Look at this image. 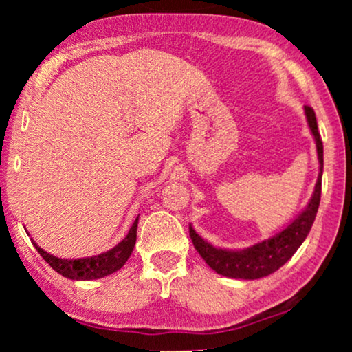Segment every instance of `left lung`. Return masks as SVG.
<instances>
[{"mask_svg": "<svg viewBox=\"0 0 352 352\" xmlns=\"http://www.w3.org/2000/svg\"><path fill=\"white\" fill-rule=\"evenodd\" d=\"M305 113L316 141L317 158H319V177H317L309 204L306 205V208L285 229L248 248L228 250L213 247V245L201 239L192 226H189V235L195 250L205 259V263L213 271L221 274V276L230 278H243V280H254V278L266 277L269 274L276 272L278 267H282L295 254L296 250L301 247V243L305 242L307 234H309L320 204L324 146H322L319 129H317L314 110L305 105Z\"/></svg>", "mask_w": 352, "mask_h": 352, "instance_id": "left-lung-1", "label": "left lung"}]
</instances>
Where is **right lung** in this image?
Listing matches in <instances>:
<instances>
[{
    "instance_id": "right-lung-1",
    "label": "right lung",
    "mask_w": 352,
    "mask_h": 352,
    "mask_svg": "<svg viewBox=\"0 0 352 352\" xmlns=\"http://www.w3.org/2000/svg\"><path fill=\"white\" fill-rule=\"evenodd\" d=\"M138 223L139 216L134 221L131 229L126 237H124L118 245H115L113 248H110L109 252L96 254V256L89 258H78V259H64L57 258L54 254L47 253L41 247L33 242L38 253L41 254L43 259L54 269L56 272H59L60 276L72 280H94V278H102L110 274L117 272L118 269L124 266V263L128 261V258L131 256L134 245H136V234H138Z\"/></svg>"
}]
</instances>
